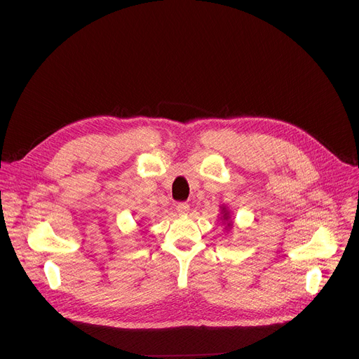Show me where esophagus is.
I'll use <instances>...</instances> for the list:
<instances>
[{
    "label": "esophagus",
    "mask_w": 359,
    "mask_h": 359,
    "mask_svg": "<svg viewBox=\"0 0 359 359\" xmlns=\"http://www.w3.org/2000/svg\"><path fill=\"white\" fill-rule=\"evenodd\" d=\"M176 210H177V213H179V215L184 216V215H187V213H189L190 206H189L187 203H177V204H176Z\"/></svg>",
    "instance_id": "esophagus-1"
}]
</instances>
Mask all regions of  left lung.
<instances>
[{
    "label": "left lung",
    "instance_id": "obj_1",
    "mask_svg": "<svg viewBox=\"0 0 359 359\" xmlns=\"http://www.w3.org/2000/svg\"><path fill=\"white\" fill-rule=\"evenodd\" d=\"M223 222H224V224H226V229H231V226H233V222H230V213H229V210H227V208H222V217H220Z\"/></svg>",
    "mask_w": 359,
    "mask_h": 359
}]
</instances>
